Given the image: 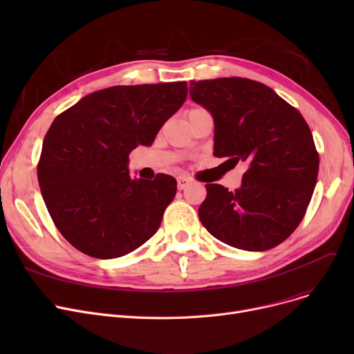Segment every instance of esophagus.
I'll return each instance as SVG.
<instances>
[{
	"label": "esophagus",
	"mask_w": 354,
	"mask_h": 354,
	"mask_svg": "<svg viewBox=\"0 0 354 354\" xmlns=\"http://www.w3.org/2000/svg\"><path fill=\"white\" fill-rule=\"evenodd\" d=\"M191 183V180L187 178V176H179L178 178V189L182 191L188 187V185Z\"/></svg>",
	"instance_id": "1"
}]
</instances>
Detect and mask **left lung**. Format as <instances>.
I'll return each mask as SVG.
<instances>
[{
  "label": "left lung",
  "instance_id": "1",
  "mask_svg": "<svg viewBox=\"0 0 354 354\" xmlns=\"http://www.w3.org/2000/svg\"><path fill=\"white\" fill-rule=\"evenodd\" d=\"M189 95L214 119V156L248 166L232 192L205 185L202 225L238 250L281 244L299 227L317 182L319 153L307 122L272 88L250 79L192 80Z\"/></svg>",
  "mask_w": 354,
  "mask_h": 354
}]
</instances>
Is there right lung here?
Wrapping results in <instances>:
<instances>
[{"mask_svg": "<svg viewBox=\"0 0 354 354\" xmlns=\"http://www.w3.org/2000/svg\"><path fill=\"white\" fill-rule=\"evenodd\" d=\"M187 95V82L113 86L90 93L54 119L37 175L50 216L74 248L111 259L156 234L176 179L130 178L129 153L153 143Z\"/></svg>", "mask_w": 354, "mask_h": 354, "instance_id": "1", "label": "right lung"}]
</instances>
